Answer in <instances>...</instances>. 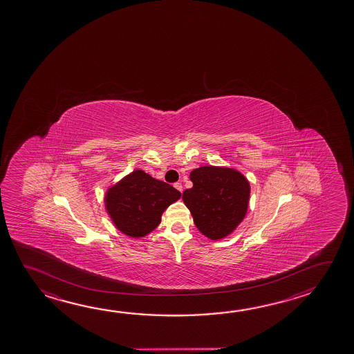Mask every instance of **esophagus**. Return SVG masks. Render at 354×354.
<instances>
[{
	"mask_svg": "<svg viewBox=\"0 0 354 354\" xmlns=\"http://www.w3.org/2000/svg\"><path fill=\"white\" fill-rule=\"evenodd\" d=\"M174 186L176 190H179L180 192H183V189H184V187H183V184H181V183H175Z\"/></svg>",
	"mask_w": 354,
	"mask_h": 354,
	"instance_id": "obj_1",
	"label": "esophagus"
}]
</instances>
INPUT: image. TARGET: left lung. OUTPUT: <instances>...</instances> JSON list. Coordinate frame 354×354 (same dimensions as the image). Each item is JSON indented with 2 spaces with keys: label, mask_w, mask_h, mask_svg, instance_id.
<instances>
[{
  "label": "left lung",
  "mask_w": 354,
  "mask_h": 354,
  "mask_svg": "<svg viewBox=\"0 0 354 354\" xmlns=\"http://www.w3.org/2000/svg\"><path fill=\"white\" fill-rule=\"evenodd\" d=\"M192 189L183 200L194 223L210 240H221L235 231L246 216L250 183L235 169L200 167L190 173Z\"/></svg>",
  "instance_id": "obj_1"
}]
</instances>
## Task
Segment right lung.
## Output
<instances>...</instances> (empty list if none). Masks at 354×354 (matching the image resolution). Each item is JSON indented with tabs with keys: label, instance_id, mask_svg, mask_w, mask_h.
I'll list each match as a JSON object with an SVG mask.
<instances>
[{
	"label": "right lung",
	"instance_id": "right-lung-1",
	"mask_svg": "<svg viewBox=\"0 0 354 354\" xmlns=\"http://www.w3.org/2000/svg\"><path fill=\"white\" fill-rule=\"evenodd\" d=\"M181 194L144 170H134L106 192V209L115 227L124 235L144 237L162 221L169 205Z\"/></svg>",
	"mask_w": 354,
	"mask_h": 354
}]
</instances>
